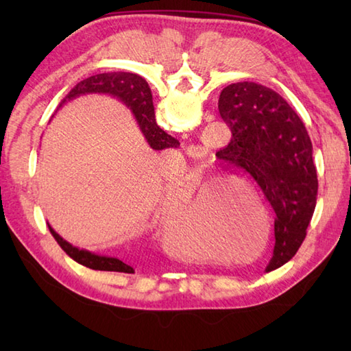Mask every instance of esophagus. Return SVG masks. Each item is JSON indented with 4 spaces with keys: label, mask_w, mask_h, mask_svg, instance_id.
<instances>
[{
    "label": "esophagus",
    "mask_w": 351,
    "mask_h": 351,
    "mask_svg": "<svg viewBox=\"0 0 351 351\" xmlns=\"http://www.w3.org/2000/svg\"><path fill=\"white\" fill-rule=\"evenodd\" d=\"M206 151H208V149L202 145H190V146H187V155L193 156L195 160L204 158V156L206 155Z\"/></svg>",
    "instance_id": "1"
}]
</instances>
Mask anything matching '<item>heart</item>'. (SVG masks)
Returning <instances> with one entry per match:
<instances>
[{"instance_id": "heart-1", "label": "heart", "mask_w": 351, "mask_h": 351, "mask_svg": "<svg viewBox=\"0 0 351 351\" xmlns=\"http://www.w3.org/2000/svg\"><path fill=\"white\" fill-rule=\"evenodd\" d=\"M167 191L161 193L156 210L171 214L164 228V240L182 258L204 259L206 245L197 235L182 237L178 232L189 229L204 230L220 249H237L253 243L261 232L268 234V215L256 195L235 180H208L200 170L181 171L169 181Z\"/></svg>"}]
</instances>
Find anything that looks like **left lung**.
<instances>
[{"instance_id":"1","label":"left lung","mask_w":351,"mask_h":351,"mask_svg":"<svg viewBox=\"0 0 351 351\" xmlns=\"http://www.w3.org/2000/svg\"><path fill=\"white\" fill-rule=\"evenodd\" d=\"M219 110L232 137L215 155L226 169L247 171L274 213L268 273L295 255L315 210L318 180L309 134L279 93L249 81L223 88Z\"/></svg>"}]
</instances>
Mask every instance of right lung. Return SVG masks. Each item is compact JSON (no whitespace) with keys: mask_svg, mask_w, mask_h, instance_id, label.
I'll use <instances>...</instances> for the list:
<instances>
[{"mask_svg":"<svg viewBox=\"0 0 351 351\" xmlns=\"http://www.w3.org/2000/svg\"><path fill=\"white\" fill-rule=\"evenodd\" d=\"M86 95H108L121 101L126 108H130L141 134H143L147 141V145L151 146L154 151L180 147V140L169 136L166 131H162L160 126L156 125L151 87L146 83V80L137 75V73L107 72L88 77L83 81H80V83L66 95V98L60 102L58 108L63 107L66 102L73 101L75 98ZM48 228L52 237L56 238V241L60 244V247L81 265L101 271L134 273V268L128 264H125L123 261L114 256L99 255V253L75 247V245H72L69 241H66L63 237L58 235L56 230L51 228L49 223Z\"/></svg>","mask_w":351,"mask_h":351,"instance_id":"right-lung-1","label":"right lung"}]
</instances>
